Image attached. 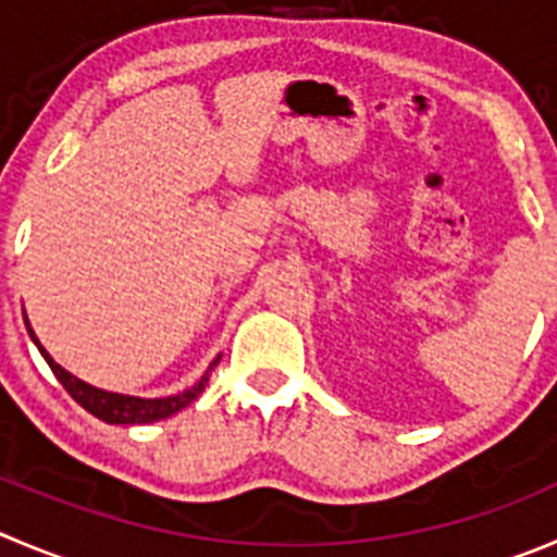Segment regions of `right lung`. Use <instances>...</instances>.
Returning a JSON list of instances; mask_svg holds the SVG:
<instances>
[{
    "label": "right lung",
    "instance_id": "obj_1",
    "mask_svg": "<svg viewBox=\"0 0 557 557\" xmlns=\"http://www.w3.org/2000/svg\"><path fill=\"white\" fill-rule=\"evenodd\" d=\"M24 322H26V331H29V338L35 342V347L40 349V355H44L46 363L51 367L54 377L60 380L62 385H65L67 394H71L73 399H76L78 405L84 407V410L92 412L95 418H100V421H106V423H152V421H163V418L174 416V412H180L183 407H188L190 401L196 399V396L202 394L205 385H208V380H210V372H213V369L219 367V361H221V355H219V358H215V361L208 367V372L202 374V380L190 385L188 391H183V394L161 396V399H145V396L114 394V391L95 388V385L84 383V380H78L76 374H71L67 369H62L60 363H57L54 358L46 352L44 344L37 342V336H35V331H32L29 320H24Z\"/></svg>",
    "mask_w": 557,
    "mask_h": 557
}]
</instances>
